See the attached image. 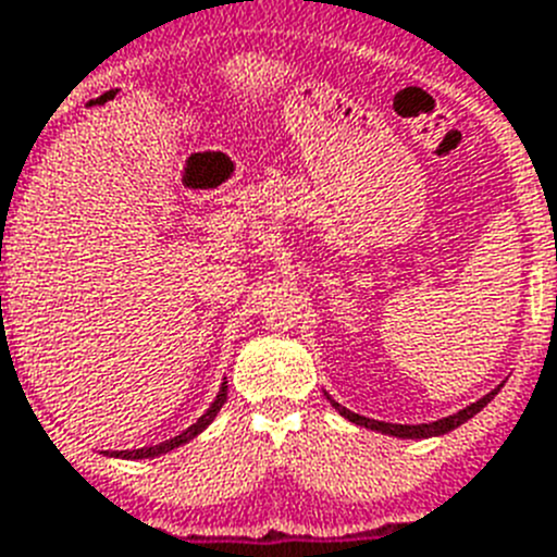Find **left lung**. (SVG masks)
Wrapping results in <instances>:
<instances>
[{
    "label": "left lung",
    "mask_w": 557,
    "mask_h": 557,
    "mask_svg": "<svg viewBox=\"0 0 557 557\" xmlns=\"http://www.w3.org/2000/svg\"><path fill=\"white\" fill-rule=\"evenodd\" d=\"M496 391H499V387H496ZM496 391H491L488 396H482L480 401L469 405L466 410L455 412V416H449V418H441V421H432V424H385V421H373V418L357 416V412L346 410V407H339L334 398H329V396L326 398L332 401L334 410H337L339 416L348 418V421H354V424H359V426H368V430L385 432V435H396V437H432V435H446V432H451V430H457L460 424H466L469 418H474L482 407L488 405L491 398L496 396Z\"/></svg>",
    "instance_id": "obj_1"
}]
</instances>
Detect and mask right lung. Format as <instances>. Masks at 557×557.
Here are the masks:
<instances>
[{
  "mask_svg": "<svg viewBox=\"0 0 557 557\" xmlns=\"http://www.w3.org/2000/svg\"><path fill=\"white\" fill-rule=\"evenodd\" d=\"M2 301V298H0ZM228 385H225L223 382V387H220V393H218V398H214V405L209 407V410L203 412V416L198 418V421H195V424L189 426V430L186 432H181V435H175L172 437V441H164V444H159V446H147V449H133V451H111L113 457H125V460H141V457H156V455H164V451H170V449H175V446H181V444H186V441H191V437L195 435H200V432L206 430V426L211 424V421H214V416H218L220 412V407L225 405V398H228Z\"/></svg>",
  "mask_w": 557,
  "mask_h": 557,
  "instance_id": "1",
  "label": "right lung"
}]
</instances>
